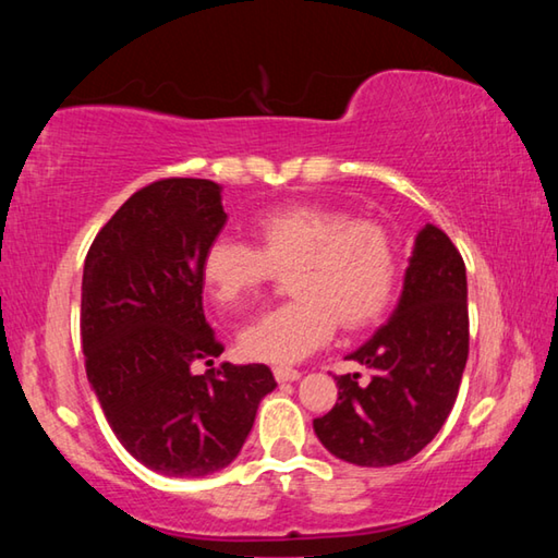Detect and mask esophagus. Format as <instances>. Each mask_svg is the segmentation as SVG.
Returning a JSON list of instances; mask_svg holds the SVG:
<instances>
[{
  "label": "esophagus",
  "mask_w": 558,
  "mask_h": 558,
  "mask_svg": "<svg viewBox=\"0 0 558 558\" xmlns=\"http://www.w3.org/2000/svg\"><path fill=\"white\" fill-rule=\"evenodd\" d=\"M272 374H276V379H278L280 384L298 381L300 376H302L298 369H290V366H276V369H272Z\"/></svg>",
  "instance_id": "34e87169"
}]
</instances>
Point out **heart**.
Returning a JSON list of instances; mask_svg holds the SVG:
<instances>
[{
	"label": "heart",
	"mask_w": 558,
	"mask_h": 558,
	"mask_svg": "<svg viewBox=\"0 0 558 558\" xmlns=\"http://www.w3.org/2000/svg\"><path fill=\"white\" fill-rule=\"evenodd\" d=\"M258 245L216 235L202 258V278L219 305L235 310L278 272L298 295L243 327L239 344L256 362L292 364L329 342L337 323L359 329L374 323L393 298L399 256L389 231L352 219L335 206L295 204L260 214Z\"/></svg>",
	"instance_id": "obj_1"
}]
</instances>
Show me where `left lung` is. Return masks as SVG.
<instances>
[{"mask_svg":"<svg viewBox=\"0 0 558 558\" xmlns=\"http://www.w3.org/2000/svg\"><path fill=\"white\" fill-rule=\"evenodd\" d=\"M465 263L438 226L413 241L403 290L389 323L349 354L372 372L337 376L335 409L313 426L335 458L362 468L411 460L438 436L468 362Z\"/></svg>","mask_w":558,"mask_h":558,"instance_id":"left-lung-1","label":"left lung"}]
</instances>
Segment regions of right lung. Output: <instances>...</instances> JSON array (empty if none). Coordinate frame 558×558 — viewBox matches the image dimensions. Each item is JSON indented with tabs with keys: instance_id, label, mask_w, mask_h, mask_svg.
Instances as JSON below:
<instances>
[{
	"instance_id": "obj_1",
	"label": "right lung",
	"mask_w": 558,
	"mask_h": 558,
	"mask_svg": "<svg viewBox=\"0 0 558 558\" xmlns=\"http://www.w3.org/2000/svg\"><path fill=\"white\" fill-rule=\"evenodd\" d=\"M229 216L209 179H159L93 241L81 286L90 389L132 458L169 477L231 465L276 389L266 364H193L223 352L204 317L202 258Z\"/></svg>"
}]
</instances>
